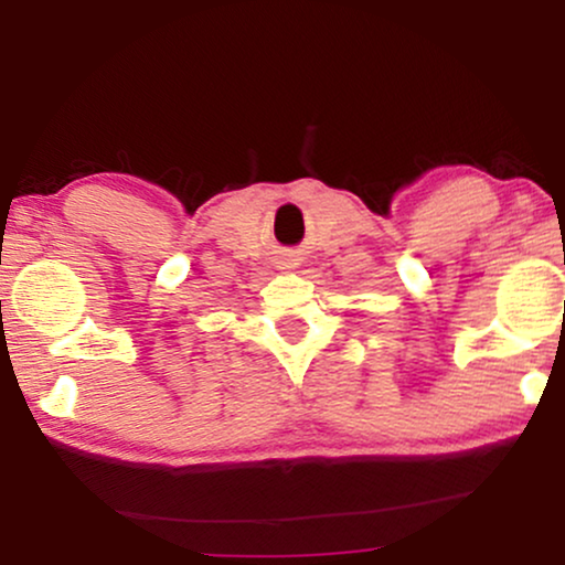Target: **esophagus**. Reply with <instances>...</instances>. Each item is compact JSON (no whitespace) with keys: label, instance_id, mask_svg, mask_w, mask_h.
<instances>
[{"label":"esophagus","instance_id":"obj_1","mask_svg":"<svg viewBox=\"0 0 565 565\" xmlns=\"http://www.w3.org/2000/svg\"><path fill=\"white\" fill-rule=\"evenodd\" d=\"M280 265H282V269H290V267H296V265H298L296 254H285V257L280 259Z\"/></svg>","mask_w":565,"mask_h":565}]
</instances>
